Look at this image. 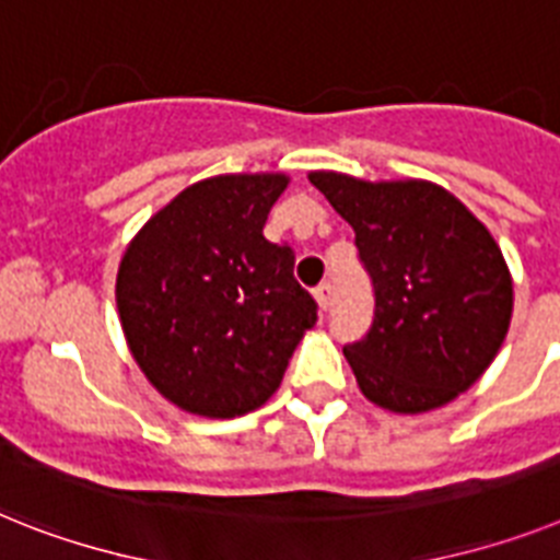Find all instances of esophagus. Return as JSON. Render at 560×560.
<instances>
[{
  "label": "esophagus",
  "instance_id": "34e87169",
  "mask_svg": "<svg viewBox=\"0 0 560 560\" xmlns=\"http://www.w3.org/2000/svg\"><path fill=\"white\" fill-rule=\"evenodd\" d=\"M331 283H320L317 289H314V300H317V306H320V312H326V308L331 306Z\"/></svg>",
  "mask_w": 560,
  "mask_h": 560
}]
</instances>
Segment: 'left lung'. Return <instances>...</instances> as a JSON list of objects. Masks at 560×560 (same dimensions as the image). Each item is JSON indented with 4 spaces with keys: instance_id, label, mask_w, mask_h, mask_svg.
I'll return each instance as SVG.
<instances>
[{
    "instance_id": "obj_1",
    "label": "left lung",
    "mask_w": 560,
    "mask_h": 560,
    "mask_svg": "<svg viewBox=\"0 0 560 560\" xmlns=\"http://www.w3.org/2000/svg\"><path fill=\"white\" fill-rule=\"evenodd\" d=\"M354 229L374 285V320L343 354L381 409L420 415L466 392L495 360L512 320V275L478 217L429 179L312 171Z\"/></svg>"
}]
</instances>
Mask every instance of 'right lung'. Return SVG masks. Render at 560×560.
<instances>
[{
  "label": "right lung",
  "mask_w": 560,
  "mask_h": 560,
  "mask_svg": "<svg viewBox=\"0 0 560 560\" xmlns=\"http://www.w3.org/2000/svg\"><path fill=\"white\" fill-rule=\"evenodd\" d=\"M285 174H220L179 191L128 243L117 308L137 366L165 400L237 418L277 392L317 320L294 252L262 237Z\"/></svg>",
  "instance_id": "1"
}]
</instances>
